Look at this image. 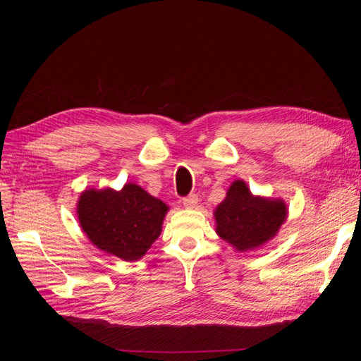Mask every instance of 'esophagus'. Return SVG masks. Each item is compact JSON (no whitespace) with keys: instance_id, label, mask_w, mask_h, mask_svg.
I'll return each instance as SVG.
<instances>
[{"instance_id":"1","label":"esophagus","mask_w":361,"mask_h":361,"mask_svg":"<svg viewBox=\"0 0 361 361\" xmlns=\"http://www.w3.org/2000/svg\"><path fill=\"white\" fill-rule=\"evenodd\" d=\"M182 203L185 207H187V209H194V207L199 203V197L195 194H191V195H188V197H185L182 200Z\"/></svg>"}]
</instances>
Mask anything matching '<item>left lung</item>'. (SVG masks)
<instances>
[{
    "instance_id": "obj_1",
    "label": "left lung",
    "mask_w": 361,
    "mask_h": 361,
    "mask_svg": "<svg viewBox=\"0 0 361 361\" xmlns=\"http://www.w3.org/2000/svg\"><path fill=\"white\" fill-rule=\"evenodd\" d=\"M288 212L283 199L255 195L244 180L236 179L215 207V232L239 253H247L271 241L288 220Z\"/></svg>"
}]
</instances>
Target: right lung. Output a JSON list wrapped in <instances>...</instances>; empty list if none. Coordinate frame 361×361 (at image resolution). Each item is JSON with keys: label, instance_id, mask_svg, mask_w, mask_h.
I'll return each mask as SVG.
<instances>
[{"label": "right lung", "instance_id": "1", "mask_svg": "<svg viewBox=\"0 0 361 361\" xmlns=\"http://www.w3.org/2000/svg\"><path fill=\"white\" fill-rule=\"evenodd\" d=\"M170 207L137 183L122 190L89 188L80 194L76 215L89 241L126 262L143 257L161 235Z\"/></svg>", "mask_w": 361, "mask_h": 361}]
</instances>
